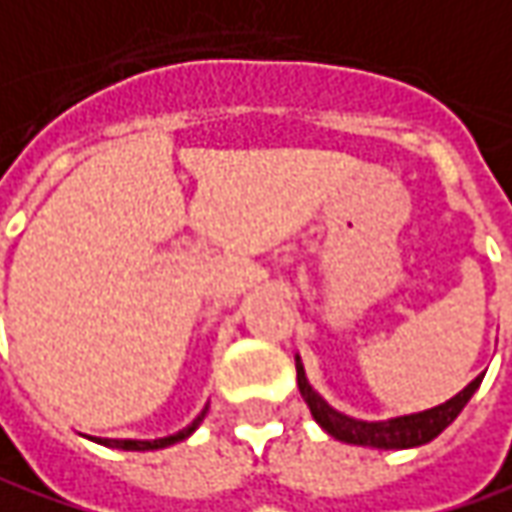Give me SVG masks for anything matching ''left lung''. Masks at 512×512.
I'll return each instance as SVG.
<instances>
[{
    "mask_svg": "<svg viewBox=\"0 0 512 512\" xmlns=\"http://www.w3.org/2000/svg\"><path fill=\"white\" fill-rule=\"evenodd\" d=\"M297 360V385H300V394L309 405L314 422L331 433L334 439L348 442V445H365V448H382V450H402V448H419L425 442L436 439L439 433L448 428L456 416L462 414L470 397L476 394V388L482 385L485 374L473 379L470 385H465L456 397H450L448 402L428 408V411H419V414H405L394 416V419H382V422H365V419H354V416H345L340 411H334L326 399L320 397L306 379V368L300 357Z\"/></svg>",
    "mask_w": 512,
    "mask_h": 512,
    "instance_id": "1",
    "label": "left lung"
}]
</instances>
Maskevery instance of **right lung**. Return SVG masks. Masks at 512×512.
Listing matches in <instances>:
<instances>
[{
  "instance_id": "add662e5",
  "label": "right lung",
  "mask_w": 512,
  "mask_h": 512,
  "mask_svg": "<svg viewBox=\"0 0 512 512\" xmlns=\"http://www.w3.org/2000/svg\"><path fill=\"white\" fill-rule=\"evenodd\" d=\"M209 411V405L203 408L201 416H195V422L192 425H186L184 431L172 433V436H164V439H98V442H104L107 448H121V450H158V448H169V445H175V442H184L186 436H192L195 428L203 422V416Z\"/></svg>"
}]
</instances>
